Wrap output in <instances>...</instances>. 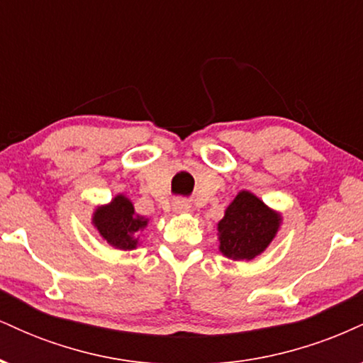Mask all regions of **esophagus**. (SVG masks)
I'll use <instances>...</instances> for the list:
<instances>
[{
  "mask_svg": "<svg viewBox=\"0 0 363 363\" xmlns=\"http://www.w3.org/2000/svg\"><path fill=\"white\" fill-rule=\"evenodd\" d=\"M189 210L191 205L186 199H176V201H174V211H176V213H187Z\"/></svg>",
  "mask_w": 363,
  "mask_h": 363,
  "instance_id": "obj_1",
  "label": "esophagus"
}]
</instances>
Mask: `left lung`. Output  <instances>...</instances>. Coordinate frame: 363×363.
<instances>
[{"label": "left lung", "instance_id": "8db88e82", "mask_svg": "<svg viewBox=\"0 0 363 363\" xmlns=\"http://www.w3.org/2000/svg\"><path fill=\"white\" fill-rule=\"evenodd\" d=\"M280 222V215L257 196L240 191L218 222L220 251L230 259L251 261L274 239Z\"/></svg>", "mask_w": 363, "mask_h": 363}]
</instances>
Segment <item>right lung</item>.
Here are the masks:
<instances>
[{
    "instance_id": "right-lung-1",
    "label": "right lung",
    "mask_w": 363,
    "mask_h": 363,
    "mask_svg": "<svg viewBox=\"0 0 363 363\" xmlns=\"http://www.w3.org/2000/svg\"><path fill=\"white\" fill-rule=\"evenodd\" d=\"M94 225L112 247L129 251L138 245L140 230L147 227L148 220L135 213V206L126 196L119 194L94 213Z\"/></svg>"
}]
</instances>
